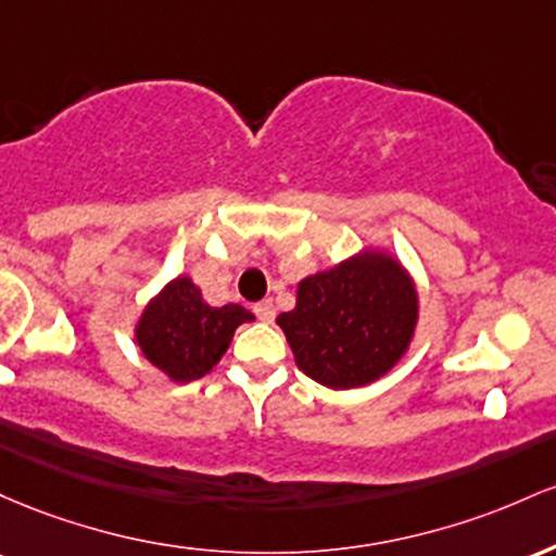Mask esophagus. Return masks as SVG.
I'll use <instances>...</instances> for the list:
<instances>
[{
  "label": "esophagus",
  "mask_w": 556,
  "mask_h": 556,
  "mask_svg": "<svg viewBox=\"0 0 556 556\" xmlns=\"http://www.w3.org/2000/svg\"><path fill=\"white\" fill-rule=\"evenodd\" d=\"M254 315H257L262 323H273V317H276V307H273L270 299H265V302L254 304Z\"/></svg>",
  "instance_id": "34e87169"
}]
</instances>
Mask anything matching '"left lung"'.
I'll use <instances>...</instances> for the list:
<instances>
[{
  "label": "left lung",
  "mask_w": 556,
  "mask_h": 556,
  "mask_svg": "<svg viewBox=\"0 0 556 556\" xmlns=\"http://www.w3.org/2000/svg\"><path fill=\"white\" fill-rule=\"evenodd\" d=\"M420 320L413 273L386 247H362L302 278L294 309L280 312L304 376L346 391L376 383L409 352Z\"/></svg>",
  "instance_id": "8db88e82"
}]
</instances>
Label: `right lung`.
<instances>
[{"mask_svg": "<svg viewBox=\"0 0 556 556\" xmlns=\"http://www.w3.org/2000/svg\"><path fill=\"white\" fill-rule=\"evenodd\" d=\"M252 320L254 315L241 304L212 307L194 280L178 276L143 304L134 339L162 376L191 383L207 376L228 352L236 328Z\"/></svg>", "mask_w": 556, "mask_h": 556, "instance_id": "1", "label": "right lung"}]
</instances>
